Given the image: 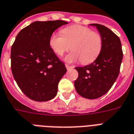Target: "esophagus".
I'll list each match as a JSON object with an SVG mask.
<instances>
[{
  "label": "esophagus",
  "mask_w": 134,
  "mask_h": 134,
  "mask_svg": "<svg viewBox=\"0 0 134 134\" xmlns=\"http://www.w3.org/2000/svg\"><path fill=\"white\" fill-rule=\"evenodd\" d=\"M65 67H66L67 69H72V68H74V66H70V65H65Z\"/></svg>",
  "instance_id": "esophagus-1"
}]
</instances>
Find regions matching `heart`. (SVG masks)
Returning a JSON list of instances; mask_svg holds the SVG:
<instances>
[{"mask_svg": "<svg viewBox=\"0 0 134 134\" xmlns=\"http://www.w3.org/2000/svg\"><path fill=\"white\" fill-rule=\"evenodd\" d=\"M61 35L53 33L50 36L49 44L57 55L62 57L69 50L65 60L74 63L80 60L83 64H88L96 59L101 53L103 39L99 33L93 32L88 27L72 25L64 28Z\"/></svg>", "mask_w": 134, "mask_h": 134, "instance_id": "b5f03b06", "label": "heart"}]
</instances>
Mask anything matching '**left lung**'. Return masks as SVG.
Returning a JSON list of instances; mask_svg holds the SVG:
<instances>
[{"instance_id": "left-lung-1", "label": "left lung", "mask_w": 134, "mask_h": 134, "mask_svg": "<svg viewBox=\"0 0 134 134\" xmlns=\"http://www.w3.org/2000/svg\"><path fill=\"white\" fill-rule=\"evenodd\" d=\"M90 25L96 26L102 36V50L93 63L76 67L78 77L74 86L80 96L94 99L105 95L115 82L123 54L120 39L110 29L99 24Z\"/></svg>"}]
</instances>
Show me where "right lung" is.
I'll return each mask as SVG.
<instances>
[{
	"instance_id": "right-lung-1",
	"label": "right lung",
	"mask_w": 134,
	"mask_h": 134,
	"mask_svg": "<svg viewBox=\"0 0 134 134\" xmlns=\"http://www.w3.org/2000/svg\"><path fill=\"white\" fill-rule=\"evenodd\" d=\"M63 20L32 22L20 31L12 45L11 67L13 77L26 95L36 102H47L57 94L58 84L67 72L49 44L50 36Z\"/></svg>"
}]
</instances>
